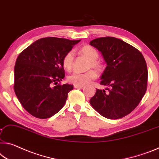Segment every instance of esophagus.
<instances>
[{"label":"esophagus","instance_id":"34e87169","mask_svg":"<svg viewBox=\"0 0 159 159\" xmlns=\"http://www.w3.org/2000/svg\"><path fill=\"white\" fill-rule=\"evenodd\" d=\"M75 88H78V89H82V88L84 87V85H74Z\"/></svg>","mask_w":159,"mask_h":159}]
</instances>
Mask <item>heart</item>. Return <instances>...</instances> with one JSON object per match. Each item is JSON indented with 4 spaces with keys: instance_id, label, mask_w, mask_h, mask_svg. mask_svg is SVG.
<instances>
[{
    "instance_id": "heart-1",
    "label": "heart",
    "mask_w": 159,
    "mask_h": 159,
    "mask_svg": "<svg viewBox=\"0 0 159 159\" xmlns=\"http://www.w3.org/2000/svg\"><path fill=\"white\" fill-rule=\"evenodd\" d=\"M82 55L85 56L89 60L88 67L94 68L97 70H102L104 67V64L101 60L98 59L99 52L96 49L91 45H87L80 49ZM75 59V53L73 50L67 52L62 57V66L65 70H70L72 69ZM97 77V72L94 70H89L85 72H75L69 75L67 77L68 82L75 85H85L91 80H95Z\"/></svg>"
}]
</instances>
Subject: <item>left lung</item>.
<instances>
[{"instance_id":"left-lung-1","label":"left lung","mask_w":159,"mask_h":159,"mask_svg":"<svg viewBox=\"0 0 159 159\" xmlns=\"http://www.w3.org/2000/svg\"><path fill=\"white\" fill-rule=\"evenodd\" d=\"M90 45L102 52L107 66L100 84L90 104L105 118L117 119L134 111L147 89L148 70L140 51L120 39L103 37L94 39Z\"/></svg>"}]
</instances>
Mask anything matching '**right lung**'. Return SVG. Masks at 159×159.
I'll list each match as a JSON object with an SVG mask.
<instances>
[{"mask_svg":"<svg viewBox=\"0 0 159 159\" xmlns=\"http://www.w3.org/2000/svg\"><path fill=\"white\" fill-rule=\"evenodd\" d=\"M80 41L43 38L18 55L14 68V91L22 106L31 115L39 119L50 118L65 105L73 85L60 84L65 75L62 57Z\"/></svg>","mask_w":159,"mask_h":159,"instance_id":"1","label":"right lung"}]
</instances>
